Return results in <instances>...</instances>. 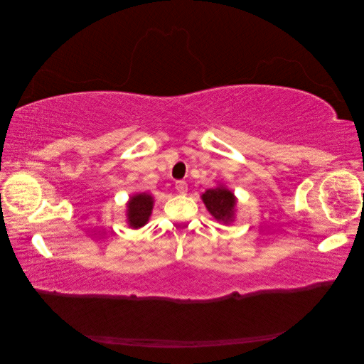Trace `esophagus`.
<instances>
[{
	"instance_id": "obj_1",
	"label": "esophagus",
	"mask_w": 364,
	"mask_h": 364,
	"mask_svg": "<svg viewBox=\"0 0 364 364\" xmlns=\"http://www.w3.org/2000/svg\"><path fill=\"white\" fill-rule=\"evenodd\" d=\"M176 190H178V193H181V194H185L186 191H188V185H186L185 181H178L176 182Z\"/></svg>"
}]
</instances>
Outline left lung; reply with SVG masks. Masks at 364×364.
Returning <instances> with one entry per match:
<instances>
[{
  "mask_svg": "<svg viewBox=\"0 0 364 364\" xmlns=\"http://www.w3.org/2000/svg\"><path fill=\"white\" fill-rule=\"evenodd\" d=\"M202 200L217 222L230 223L234 220L237 199L232 191H229L225 186L209 188L202 194Z\"/></svg>",
  "mask_w": 364,
  "mask_h": 364,
  "instance_id": "8db88e82",
  "label": "left lung"
}]
</instances>
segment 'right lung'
<instances>
[{
	"instance_id": "obj_1",
	"label": "right lung",
	"mask_w": 364,
	"mask_h": 364,
	"mask_svg": "<svg viewBox=\"0 0 364 364\" xmlns=\"http://www.w3.org/2000/svg\"><path fill=\"white\" fill-rule=\"evenodd\" d=\"M153 197L147 193H138L130 197L127 203V223L130 228L138 229L142 228L151 215L153 209Z\"/></svg>"
}]
</instances>
